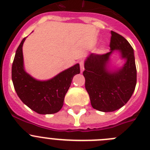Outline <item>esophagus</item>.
I'll return each instance as SVG.
<instances>
[{
  "label": "esophagus",
  "mask_w": 150,
  "mask_h": 150,
  "mask_svg": "<svg viewBox=\"0 0 150 150\" xmlns=\"http://www.w3.org/2000/svg\"><path fill=\"white\" fill-rule=\"evenodd\" d=\"M79 64H80V67H81V72H83V71L84 70V66H83V61H80L79 62Z\"/></svg>",
  "instance_id": "1"
}]
</instances>
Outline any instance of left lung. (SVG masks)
<instances>
[{
  "label": "left lung",
  "instance_id": "8db88e82",
  "mask_svg": "<svg viewBox=\"0 0 150 150\" xmlns=\"http://www.w3.org/2000/svg\"><path fill=\"white\" fill-rule=\"evenodd\" d=\"M110 33V52L105 54H90L84 61L83 72L92 107L102 112L114 111L125 105L137 83L134 50L123 36L114 31ZM115 50L126 62L120 68L110 70V57Z\"/></svg>",
  "mask_w": 150,
  "mask_h": 150
}]
</instances>
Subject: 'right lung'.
I'll use <instances>...</instances> for the list:
<instances>
[{
  "mask_svg": "<svg viewBox=\"0 0 150 150\" xmlns=\"http://www.w3.org/2000/svg\"><path fill=\"white\" fill-rule=\"evenodd\" d=\"M24 38L16 50L12 67V80L16 93L25 105L40 114L58 112L72 78L80 73L78 63L47 81L36 80L25 70L22 47Z\"/></svg>",
  "mask_w": 150,
  "mask_h": 150,
  "instance_id": "obj_1",
  "label": "right lung"
}]
</instances>
